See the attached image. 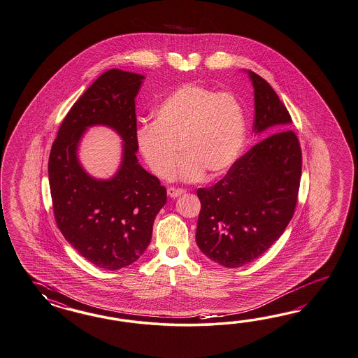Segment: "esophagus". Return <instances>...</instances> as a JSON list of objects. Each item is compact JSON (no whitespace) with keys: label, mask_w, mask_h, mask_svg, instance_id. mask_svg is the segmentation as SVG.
<instances>
[{"label":"esophagus","mask_w":358,"mask_h":358,"mask_svg":"<svg viewBox=\"0 0 358 358\" xmlns=\"http://www.w3.org/2000/svg\"><path fill=\"white\" fill-rule=\"evenodd\" d=\"M184 193L185 190H182V189H176V187H169L168 189V195L171 198H178V196H181Z\"/></svg>","instance_id":"esophagus-1"}]
</instances>
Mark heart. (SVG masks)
Returning <instances> with one entry per match:
<instances>
[{
    "instance_id": "obj_1",
    "label": "heart",
    "mask_w": 358,
    "mask_h": 358,
    "mask_svg": "<svg viewBox=\"0 0 358 358\" xmlns=\"http://www.w3.org/2000/svg\"><path fill=\"white\" fill-rule=\"evenodd\" d=\"M246 118L240 99L201 83L172 91L154 110V122L136 130V145L159 178H171L180 159V177L222 176L241 155ZM180 151H178V148Z\"/></svg>"
}]
</instances>
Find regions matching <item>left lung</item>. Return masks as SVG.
Instances as JSON below:
<instances>
[{
    "label": "left lung",
    "mask_w": 358,
    "mask_h": 358,
    "mask_svg": "<svg viewBox=\"0 0 358 358\" xmlns=\"http://www.w3.org/2000/svg\"><path fill=\"white\" fill-rule=\"evenodd\" d=\"M246 73L254 87L252 130L269 136L240 157L217 184L196 192L202 204L196 245L227 268L259 258L279 240L294 213L300 189L302 155L290 130L289 112L263 78Z\"/></svg>",
    "instance_id": "left-lung-1"
}]
</instances>
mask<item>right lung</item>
Segmentation results:
<instances>
[{"label":"right lung","instance_id":"add662e5","mask_svg":"<svg viewBox=\"0 0 358 358\" xmlns=\"http://www.w3.org/2000/svg\"><path fill=\"white\" fill-rule=\"evenodd\" d=\"M145 77L110 69L78 99L59 126L48 162L58 229L83 258L120 270L145 252L166 189L136 159V96ZM106 125L123 139V159L108 180L90 176L77 159L88 127Z\"/></svg>","mask_w":358,"mask_h":358}]
</instances>
